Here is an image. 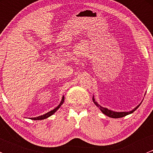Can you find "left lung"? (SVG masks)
<instances>
[{"label": "left lung", "instance_id": "obj_1", "mask_svg": "<svg viewBox=\"0 0 153 153\" xmlns=\"http://www.w3.org/2000/svg\"><path fill=\"white\" fill-rule=\"evenodd\" d=\"M92 101H93L94 104H95V105L98 106V108H99L100 110L102 112V113H104V115H106V116L110 117V118H122V117H124V116H126V115H129V114L132 113L134 111H135L137 109H138V107H139V106L141 105V104L142 103V101H141V102L140 103V104H138V106H135V107L133 109H132L131 111H129V112H115V111H112V110H111V109H107V108H106V107H103V106H101V105H100V104H98V103L95 101V98H94V95L92 96Z\"/></svg>", "mask_w": 153, "mask_h": 153}]
</instances>
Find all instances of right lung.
Masks as SVG:
<instances>
[{
  "label": "right lung",
  "mask_w": 153,
  "mask_h": 153,
  "mask_svg": "<svg viewBox=\"0 0 153 153\" xmlns=\"http://www.w3.org/2000/svg\"><path fill=\"white\" fill-rule=\"evenodd\" d=\"M64 96H63L62 97V99H61V103H60L59 105L57 106L56 108H55V109H54L51 110L50 112H47V113H46V114H44V115H40V116L35 117V118H31V119H32V120H44V119H46V118H49V116H51V115H53V114L55 113V112H56V111L58 110V109H59L60 107H61V105H62V104H64Z\"/></svg>",
  "instance_id": "right-lung-1"
}]
</instances>
